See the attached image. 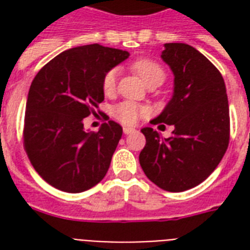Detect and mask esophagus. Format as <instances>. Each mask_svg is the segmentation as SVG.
Wrapping results in <instances>:
<instances>
[{
    "mask_svg": "<svg viewBox=\"0 0 250 250\" xmlns=\"http://www.w3.org/2000/svg\"><path fill=\"white\" fill-rule=\"evenodd\" d=\"M135 131V128H132V127H123V132L125 133V135H128V133L133 132Z\"/></svg>",
    "mask_w": 250,
    "mask_h": 250,
    "instance_id": "esophagus-1",
    "label": "esophagus"
}]
</instances>
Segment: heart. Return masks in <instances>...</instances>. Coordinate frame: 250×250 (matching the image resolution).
<instances>
[{"label":"heart","instance_id":"heart-1","mask_svg":"<svg viewBox=\"0 0 250 250\" xmlns=\"http://www.w3.org/2000/svg\"><path fill=\"white\" fill-rule=\"evenodd\" d=\"M131 68L135 74L140 76V79L146 86L161 85L166 78L164 68L154 61L145 60V58L137 60L131 64ZM115 86H117V71L110 70L109 72H106L102 80V90L105 96H111L115 92ZM113 114L118 121H121L125 125H135L141 117L146 114V109L135 102L125 101L114 107Z\"/></svg>","mask_w":250,"mask_h":250}]
</instances>
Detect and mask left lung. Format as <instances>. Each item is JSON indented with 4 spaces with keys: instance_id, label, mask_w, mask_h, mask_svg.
I'll list each match as a JSON object with an SVG mask.
<instances>
[{
    "instance_id": "1",
    "label": "left lung",
    "mask_w": 250,
    "mask_h": 250,
    "mask_svg": "<svg viewBox=\"0 0 250 250\" xmlns=\"http://www.w3.org/2000/svg\"><path fill=\"white\" fill-rule=\"evenodd\" d=\"M161 58L174 74V93L154 121L172 125L174 131L162 139L150 127L141 129L146 144L139 161L156 186L183 192L204 182L225 156L229 100L221 72L193 46L168 42Z\"/></svg>"
}]
</instances>
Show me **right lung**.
Wrapping results in <instances>:
<instances>
[{
	"label": "right lung",
	"instance_id": "right-lung-1",
	"mask_svg": "<svg viewBox=\"0 0 250 250\" xmlns=\"http://www.w3.org/2000/svg\"><path fill=\"white\" fill-rule=\"evenodd\" d=\"M128 52L98 44L64 50L45 64L29 86L24 149L37 174L68 193L89 189L105 178L123 133L114 121L98 132L84 129V118L104 101L102 80Z\"/></svg>",
	"mask_w": 250,
	"mask_h": 250
}]
</instances>
